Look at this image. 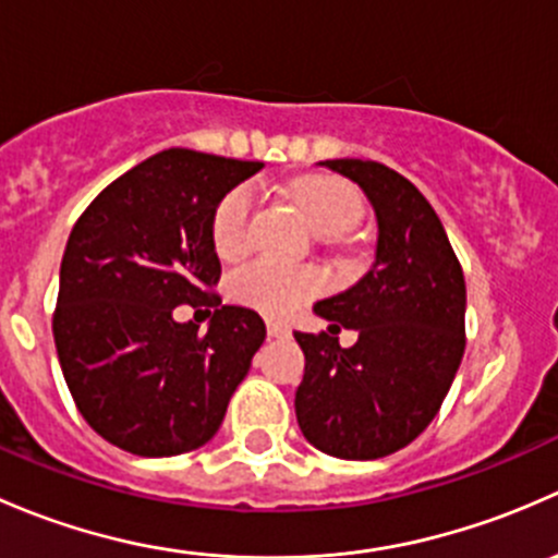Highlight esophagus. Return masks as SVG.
Masks as SVG:
<instances>
[{
  "mask_svg": "<svg viewBox=\"0 0 558 558\" xmlns=\"http://www.w3.org/2000/svg\"><path fill=\"white\" fill-rule=\"evenodd\" d=\"M267 331H269V337H289L291 335V326L283 324V320L267 318Z\"/></svg>",
  "mask_w": 558,
  "mask_h": 558,
  "instance_id": "1",
  "label": "esophagus"
}]
</instances>
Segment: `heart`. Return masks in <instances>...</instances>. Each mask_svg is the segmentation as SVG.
I'll return each instance as SVG.
<instances>
[{"label":"heart","instance_id":"1","mask_svg":"<svg viewBox=\"0 0 558 558\" xmlns=\"http://www.w3.org/2000/svg\"><path fill=\"white\" fill-rule=\"evenodd\" d=\"M294 205L305 223L318 234L345 232L362 216L356 189L335 178H307L294 189ZM256 194L251 185H238L218 202L213 213V247L221 258H238L251 238ZM320 289V275L307 264H283L256 258L238 267L229 278V294L240 305L269 315L291 313Z\"/></svg>","mask_w":558,"mask_h":558}]
</instances>
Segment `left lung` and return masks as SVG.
I'll return each instance as SVG.
<instances>
[{"label":"left lung","instance_id":"left-lung-1","mask_svg":"<svg viewBox=\"0 0 558 558\" xmlns=\"http://www.w3.org/2000/svg\"><path fill=\"white\" fill-rule=\"evenodd\" d=\"M353 180L378 221L367 272L313 313L326 331H294L305 353L296 421L305 440L337 459H380L413 442L440 410L464 356L466 286L426 196L378 161H318ZM360 340L340 349L336 335Z\"/></svg>","mask_w":558,"mask_h":558}]
</instances>
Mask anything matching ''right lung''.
Masks as SVG:
<instances>
[{"label": "right lung", "mask_w": 558, "mask_h": 558, "mask_svg": "<svg viewBox=\"0 0 558 558\" xmlns=\"http://www.w3.org/2000/svg\"><path fill=\"white\" fill-rule=\"evenodd\" d=\"M262 167L161 150L77 218L61 258L53 340L77 410L112 446L161 459L205 446L221 426L267 326L210 291L221 278L213 213ZM178 304L214 307L205 336L173 320Z\"/></svg>", "instance_id": "add662e5"}]
</instances>
